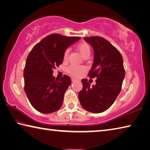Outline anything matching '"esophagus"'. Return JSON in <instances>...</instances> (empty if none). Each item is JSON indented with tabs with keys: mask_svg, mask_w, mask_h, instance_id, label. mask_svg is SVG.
Segmentation results:
<instances>
[{
	"mask_svg": "<svg viewBox=\"0 0 150 150\" xmlns=\"http://www.w3.org/2000/svg\"><path fill=\"white\" fill-rule=\"evenodd\" d=\"M71 80H72V81H73V82H74V81H77L78 80H77V79L74 78H71Z\"/></svg>",
	"mask_w": 150,
	"mask_h": 150,
	"instance_id": "1",
	"label": "esophagus"
}]
</instances>
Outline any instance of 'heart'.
<instances>
[{
	"instance_id": "b5f03b06",
	"label": "heart",
	"mask_w": 150,
	"mask_h": 150,
	"mask_svg": "<svg viewBox=\"0 0 150 150\" xmlns=\"http://www.w3.org/2000/svg\"><path fill=\"white\" fill-rule=\"evenodd\" d=\"M78 50L80 52L81 55L83 56V57H88L91 53V47H90L89 45L88 44L83 42V43H81L78 46ZM69 50H66L64 52L63 55V59L64 60H67L69 57ZM86 67L83 65L78 66V65H70L67 68V72L72 76H79L81 74L86 71Z\"/></svg>"
}]
</instances>
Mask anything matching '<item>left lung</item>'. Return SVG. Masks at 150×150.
Masks as SVG:
<instances>
[{
  "label": "left lung",
  "mask_w": 150,
  "mask_h": 150,
  "mask_svg": "<svg viewBox=\"0 0 150 150\" xmlns=\"http://www.w3.org/2000/svg\"><path fill=\"white\" fill-rule=\"evenodd\" d=\"M84 40L94 50V62L88 76L97 78L90 86L87 79L81 80L83 88L78 98L83 108L92 113H101L114 103L121 90L125 71L120 52L105 38L90 36Z\"/></svg>",
  "instance_id": "left-lung-1"
}]
</instances>
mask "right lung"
I'll return each mask as SVG.
<instances>
[{
	"mask_svg": "<svg viewBox=\"0 0 150 150\" xmlns=\"http://www.w3.org/2000/svg\"><path fill=\"white\" fill-rule=\"evenodd\" d=\"M80 38L52 34L30 52L24 68V90L31 105L39 112L50 114L63 104L64 93L71 83V79L64 75L58 80L52 75L53 69L63 63L67 47Z\"/></svg>",
	"mask_w": 150,
	"mask_h": 150,
	"instance_id": "obj_1",
	"label": "right lung"
}]
</instances>
